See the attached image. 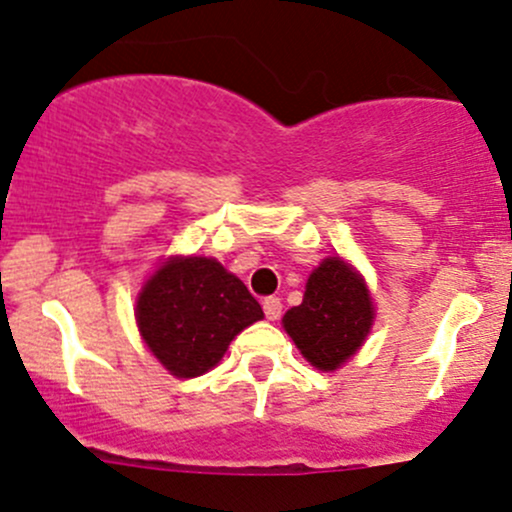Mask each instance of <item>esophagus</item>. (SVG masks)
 <instances>
[{
  "label": "esophagus",
  "instance_id": "esophagus-1",
  "mask_svg": "<svg viewBox=\"0 0 512 512\" xmlns=\"http://www.w3.org/2000/svg\"><path fill=\"white\" fill-rule=\"evenodd\" d=\"M262 309H265L267 319L277 321L279 316H282V301H279L277 297H267L265 301H262Z\"/></svg>",
  "mask_w": 512,
  "mask_h": 512
}]
</instances>
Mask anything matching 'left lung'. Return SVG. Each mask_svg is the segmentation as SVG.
<instances>
[{
  "label": "left lung",
  "instance_id": "1",
  "mask_svg": "<svg viewBox=\"0 0 512 512\" xmlns=\"http://www.w3.org/2000/svg\"><path fill=\"white\" fill-rule=\"evenodd\" d=\"M284 328L319 370H336L358 351L373 326V301L363 279L341 257L311 272L304 301L284 314Z\"/></svg>",
  "mask_w": 512,
  "mask_h": 512
}]
</instances>
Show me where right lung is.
<instances>
[{
    "mask_svg": "<svg viewBox=\"0 0 512 512\" xmlns=\"http://www.w3.org/2000/svg\"><path fill=\"white\" fill-rule=\"evenodd\" d=\"M262 316L245 284L208 257L171 260L137 301L144 343L176 378L211 370L242 328Z\"/></svg>",
    "mask_w": 512,
    "mask_h": 512,
    "instance_id": "right-lung-1",
    "label": "right lung"
}]
</instances>
